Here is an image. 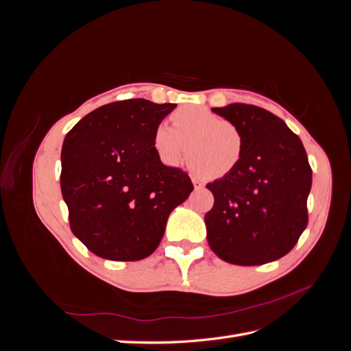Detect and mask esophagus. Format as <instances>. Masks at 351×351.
Here are the masks:
<instances>
[{"label":"esophagus","instance_id":"esophagus-1","mask_svg":"<svg viewBox=\"0 0 351 351\" xmlns=\"http://www.w3.org/2000/svg\"><path fill=\"white\" fill-rule=\"evenodd\" d=\"M192 183H193V186H195L196 189H202V187H204V186H205V184H204V183H202V182H200V180H199V178H196V177H193V178H192Z\"/></svg>","mask_w":351,"mask_h":351}]
</instances>
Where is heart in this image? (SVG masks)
I'll list each match as a JSON object with an SVG mask.
<instances>
[{"mask_svg":"<svg viewBox=\"0 0 351 351\" xmlns=\"http://www.w3.org/2000/svg\"><path fill=\"white\" fill-rule=\"evenodd\" d=\"M171 124L159 123L154 132L155 152L165 165H178L187 143V165L199 176L224 178L239 167L246 142L236 124L204 107L177 110Z\"/></svg>","mask_w":351,"mask_h":351,"instance_id":"heart-1","label":"heart"}]
</instances>
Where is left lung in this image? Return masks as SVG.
<instances>
[{
    "mask_svg": "<svg viewBox=\"0 0 351 351\" xmlns=\"http://www.w3.org/2000/svg\"><path fill=\"white\" fill-rule=\"evenodd\" d=\"M244 136V155L230 176L206 184L208 243L228 263L263 265L289 253L307 226L312 168L300 137L272 112L247 104L212 108Z\"/></svg>",
    "mask_w": 351,
    "mask_h": 351,
    "instance_id": "obj_1",
    "label": "left lung"
}]
</instances>
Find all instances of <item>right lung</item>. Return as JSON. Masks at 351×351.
<instances>
[{"mask_svg": "<svg viewBox=\"0 0 351 351\" xmlns=\"http://www.w3.org/2000/svg\"><path fill=\"white\" fill-rule=\"evenodd\" d=\"M176 107L112 102L66 134L61 193L73 234L97 256L123 262L149 256L171 210L193 190L183 169L164 165L154 147L155 127Z\"/></svg>", "mask_w": 351, "mask_h": 351, "instance_id": "add662e5", "label": "right lung"}]
</instances>
